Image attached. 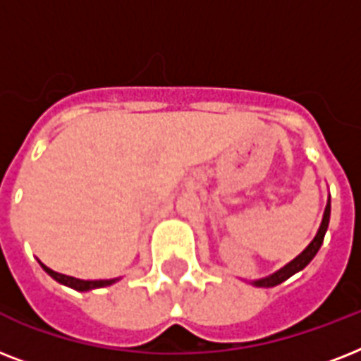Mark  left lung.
<instances>
[{
    "label": "left lung",
    "mask_w": 361,
    "mask_h": 361,
    "mask_svg": "<svg viewBox=\"0 0 361 361\" xmlns=\"http://www.w3.org/2000/svg\"><path fill=\"white\" fill-rule=\"evenodd\" d=\"M328 225H330V200H328V206H326L324 209V217H322V223H320V228L319 232H317V236L313 238V241L309 243L305 249H303V252H300L294 260H290V262L286 264V266H283V268L279 269V271H275V274L268 275V277H264V279H258V281H252V285L255 286H275V285H281L283 281H286L288 277H292L294 274H298V271H302L305 266H307L311 260L314 258V255L319 252L320 245H322V241H324V234L326 231H328Z\"/></svg>",
    "instance_id": "8db88e82"
}]
</instances>
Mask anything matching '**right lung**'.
I'll return each mask as SVG.
<instances>
[{
    "instance_id": "1",
    "label": "right lung",
    "mask_w": 361,
    "mask_h": 361,
    "mask_svg": "<svg viewBox=\"0 0 361 361\" xmlns=\"http://www.w3.org/2000/svg\"><path fill=\"white\" fill-rule=\"evenodd\" d=\"M42 269L47 271L50 277L61 283L65 286H71V288H75L78 292H86V290H93V288H103V286H109L112 283H116L118 279H101V281H84V279H76V277H71V275H63V274H58V271H54V269L47 268L44 264H41Z\"/></svg>"
}]
</instances>
